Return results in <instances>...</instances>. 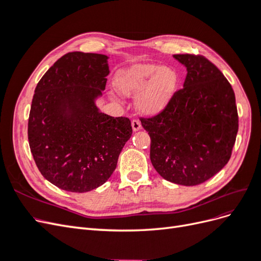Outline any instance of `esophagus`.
<instances>
[{
    "label": "esophagus",
    "instance_id": "esophagus-1",
    "mask_svg": "<svg viewBox=\"0 0 261 261\" xmlns=\"http://www.w3.org/2000/svg\"><path fill=\"white\" fill-rule=\"evenodd\" d=\"M132 127L134 132H138L141 128V124L138 120H133L132 121Z\"/></svg>",
    "mask_w": 261,
    "mask_h": 261
}]
</instances>
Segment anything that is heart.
I'll use <instances>...</instances> for the list:
<instances>
[{
	"label": "heart",
	"instance_id": "heart-1",
	"mask_svg": "<svg viewBox=\"0 0 261 261\" xmlns=\"http://www.w3.org/2000/svg\"><path fill=\"white\" fill-rule=\"evenodd\" d=\"M177 74L170 67L136 64L124 68L114 78V87L123 97L136 96L138 111L148 116L162 112L177 90Z\"/></svg>",
	"mask_w": 261,
	"mask_h": 261
}]
</instances>
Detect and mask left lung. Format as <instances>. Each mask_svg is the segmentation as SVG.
<instances>
[{
  "instance_id": "8db88e82",
  "label": "left lung",
  "mask_w": 261,
  "mask_h": 261,
  "mask_svg": "<svg viewBox=\"0 0 261 261\" xmlns=\"http://www.w3.org/2000/svg\"><path fill=\"white\" fill-rule=\"evenodd\" d=\"M186 67L183 88L161 113L140 118L148 132L150 160L169 181L184 186L203 183L224 168L239 130L232 86L201 55L174 54Z\"/></svg>"
}]
</instances>
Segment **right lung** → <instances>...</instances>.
Here are the masks:
<instances>
[{
  "mask_svg": "<svg viewBox=\"0 0 261 261\" xmlns=\"http://www.w3.org/2000/svg\"><path fill=\"white\" fill-rule=\"evenodd\" d=\"M108 57L70 52L38 83L31 102L28 140L39 171L72 193L105 184L132 136L127 117L102 113L96 105L110 73Z\"/></svg>",
  "mask_w": 261,
  "mask_h": 261,
  "instance_id": "add662e5",
  "label": "right lung"
}]
</instances>
